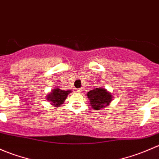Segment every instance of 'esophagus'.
Listing matches in <instances>:
<instances>
[{"mask_svg": "<svg viewBox=\"0 0 159 159\" xmlns=\"http://www.w3.org/2000/svg\"><path fill=\"white\" fill-rule=\"evenodd\" d=\"M76 92H77V93H82V91H83V89H82L81 88H80V89H76Z\"/></svg>", "mask_w": 159, "mask_h": 159, "instance_id": "34e87169", "label": "esophagus"}]
</instances>
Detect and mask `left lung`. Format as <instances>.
Returning a JSON list of instances; mask_svg holds the SVG:
<instances>
[{
  "instance_id": "8db88e82",
  "label": "left lung",
  "mask_w": 159,
  "mask_h": 159,
  "mask_svg": "<svg viewBox=\"0 0 159 159\" xmlns=\"http://www.w3.org/2000/svg\"><path fill=\"white\" fill-rule=\"evenodd\" d=\"M89 104L95 110H100L111 103L113 96L105 88H96L87 93Z\"/></svg>"
}]
</instances>
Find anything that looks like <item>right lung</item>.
Masks as SVG:
<instances>
[{"mask_svg":"<svg viewBox=\"0 0 159 159\" xmlns=\"http://www.w3.org/2000/svg\"><path fill=\"white\" fill-rule=\"evenodd\" d=\"M71 90H63L58 87H55V89H53L49 94L47 96V101L50 102V104L55 106L56 107L60 106L66 100V97L70 93Z\"/></svg>","mask_w":159,"mask_h":159,"instance_id":"add662e5","label":"right lung"}]
</instances>
